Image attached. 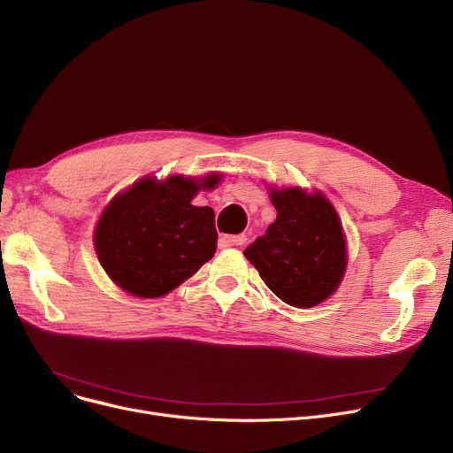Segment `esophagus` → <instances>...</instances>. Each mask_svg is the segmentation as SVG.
<instances>
[{"mask_svg": "<svg viewBox=\"0 0 453 453\" xmlns=\"http://www.w3.org/2000/svg\"><path fill=\"white\" fill-rule=\"evenodd\" d=\"M246 241L248 239L244 234H226V236H222V242L226 246H244Z\"/></svg>", "mask_w": 453, "mask_h": 453, "instance_id": "esophagus-1", "label": "esophagus"}]
</instances>
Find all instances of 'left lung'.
I'll use <instances>...</instances> for the list:
<instances>
[{
    "instance_id": "1",
    "label": "left lung",
    "mask_w": 453,
    "mask_h": 453,
    "mask_svg": "<svg viewBox=\"0 0 453 453\" xmlns=\"http://www.w3.org/2000/svg\"><path fill=\"white\" fill-rule=\"evenodd\" d=\"M277 219L244 255L284 303L311 308L340 287L347 268L345 234L332 203L299 187L272 188Z\"/></svg>"
}]
</instances>
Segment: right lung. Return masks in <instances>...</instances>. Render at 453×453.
Here are the masks:
<instances>
[{
    "mask_svg": "<svg viewBox=\"0 0 453 453\" xmlns=\"http://www.w3.org/2000/svg\"><path fill=\"white\" fill-rule=\"evenodd\" d=\"M219 181V174L198 181L142 178L108 203L93 241L101 266L117 287L137 297H161L207 263L219 239L214 211L190 200Z\"/></svg>",
    "mask_w": 453,
    "mask_h": 453,
    "instance_id": "obj_1",
    "label": "right lung"
}]
</instances>
